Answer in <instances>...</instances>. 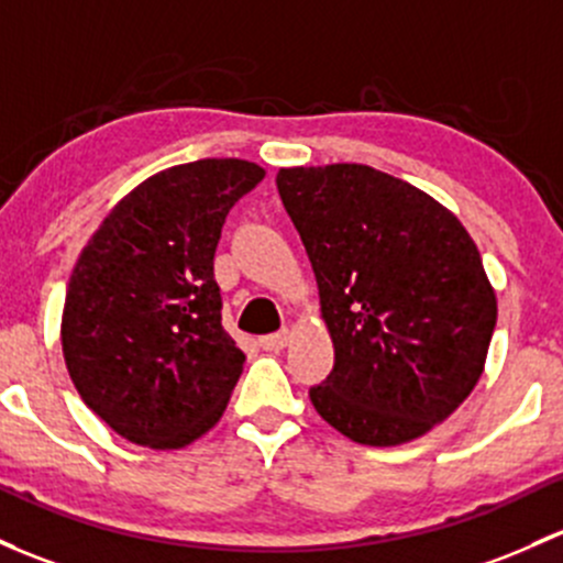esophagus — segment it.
Masks as SVG:
<instances>
[{
    "instance_id": "esophagus-1",
    "label": "esophagus",
    "mask_w": 563,
    "mask_h": 563,
    "mask_svg": "<svg viewBox=\"0 0 563 563\" xmlns=\"http://www.w3.org/2000/svg\"><path fill=\"white\" fill-rule=\"evenodd\" d=\"M288 340H291V331L283 329L277 331V334H266L258 340V345L264 347V351H283V347L288 345Z\"/></svg>"
}]
</instances>
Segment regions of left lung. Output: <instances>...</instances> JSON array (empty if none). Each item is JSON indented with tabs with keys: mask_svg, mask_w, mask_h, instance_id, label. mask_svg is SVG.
Here are the masks:
<instances>
[{
	"mask_svg": "<svg viewBox=\"0 0 563 563\" xmlns=\"http://www.w3.org/2000/svg\"><path fill=\"white\" fill-rule=\"evenodd\" d=\"M334 369L310 401L358 445L418 440L472 394L496 327L481 251L434 197L366 164L286 167Z\"/></svg>",
	"mask_w": 563,
	"mask_h": 563,
	"instance_id": "obj_1",
	"label": "left lung"
}]
</instances>
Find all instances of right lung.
I'll use <instances>...</instances> for the list:
<instances>
[{
  "label": "right lung",
  "mask_w": 563,
  "mask_h": 563,
  "mask_svg": "<svg viewBox=\"0 0 563 563\" xmlns=\"http://www.w3.org/2000/svg\"><path fill=\"white\" fill-rule=\"evenodd\" d=\"M245 158H199L142 180L108 212L69 275L67 372L93 416L153 451L207 434L245 353L221 327L212 256L234 202L264 180Z\"/></svg>",
  "instance_id": "1"
}]
</instances>
